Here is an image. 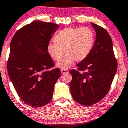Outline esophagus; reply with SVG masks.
Segmentation results:
<instances>
[{
  "mask_svg": "<svg viewBox=\"0 0 128 128\" xmlns=\"http://www.w3.org/2000/svg\"><path fill=\"white\" fill-rule=\"evenodd\" d=\"M67 70H65V69H62L61 70V72H62V74H66L67 72Z\"/></svg>",
  "mask_w": 128,
  "mask_h": 128,
  "instance_id": "esophagus-1",
  "label": "esophagus"
}]
</instances>
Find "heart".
Returning <instances> with one entry per match:
<instances>
[{
    "label": "heart",
    "mask_w": 128,
    "mask_h": 128,
    "mask_svg": "<svg viewBox=\"0 0 128 128\" xmlns=\"http://www.w3.org/2000/svg\"><path fill=\"white\" fill-rule=\"evenodd\" d=\"M54 41L48 44V53L54 60L58 61L64 52L66 54L57 65L66 69L74 60L81 62L87 58L94 44V34L88 27L66 28L56 35Z\"/></svg>",
    "instance_id": "b5f03b06"
}]
</instances>
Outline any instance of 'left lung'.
<instances>
[{"mask_svg":"<svg viewBox=\"0 0 128 128\" xmlns=\"http://www.w3.org/2000/svg\"><path fill=\"white\" fill-rule=\"evenodd\" d=\"M91 24L96 33L92 50L87 58L77 64V70L70 71L72 96L75 102L85 106L93 105L106 96L118 66L108 32L98 25Z\"/></svg>","mask_w":128,"mask_h":128,"instance_id":"left-lung-1","label":"left lung"}]
</instances>
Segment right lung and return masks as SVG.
Masks as SVG:
<instances>
[{
	"label": "right lung",
	"mask_w": 128,
	"mask_h": 128,
	"mask_svg": "<svg viewBox=\"0 0 128 128\" xmlns=\"http://www.w3.org/2000/svg\"><path fill=\"white\" fill-rule=\"evenodd\" d=\"M58 28L54 23L34 21L18 30L11 41L8 76L20 98L31 107H43L51 101L61 75L48 52Z\"/></svg>",
	"instance_id": "obj_1"
}]
</instances>
